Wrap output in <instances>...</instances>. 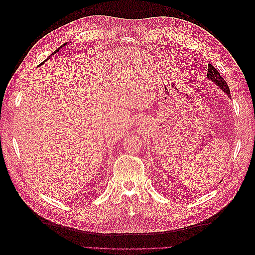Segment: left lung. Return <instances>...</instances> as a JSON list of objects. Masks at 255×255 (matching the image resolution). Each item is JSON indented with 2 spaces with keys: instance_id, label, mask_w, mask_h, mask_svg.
Instances as JSON below:
<instances>
[{
  "instance_id": "left-lung-1",
  "label": "left lung",
  "mask_w": 255,
  "mask_h": 255,
  "mask_svg": "<svg viewBox=\"0 0 255 255\" xmlns=\"http://www.w3.org/2000/svg\"><path fill=\"white\" fill-rule=\"evenodd\" d=\"M207 79L214 82L217 86L220 87V89L223 90V92H226L229 98H231V94H230V89L227 82L221 78L220 73L217 71V69H215L213 65L208 64L207 66Z\"/></svg>"
}]
</instances>
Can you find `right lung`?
<instances>
[{
  "mask_svg": "<svg viewBox=\"0 0 255 255\" xmlns=\"http://www.w3.org/2000/svg\"><path fill=\"white\" fill-rule=\"evenodd\" d=\"M66 44H67V42H66V43H64V44H63V45H61V47H60V48H63V47H65V45H66ZM60 48H58V49H57V50H56V51H55V52H54V53H53V54H55V53H56V52H58V51H59V50H60ZM53 54H52V55H53ZM49 58H50V57H48V59H49ZM43 63H44V61H43Z\"/></svg>",
  "mask_w": 255,
  "mask_h": 255,
  "instance_id": "right-lung-1",
  "label": "right lung"
}]
</instances>
